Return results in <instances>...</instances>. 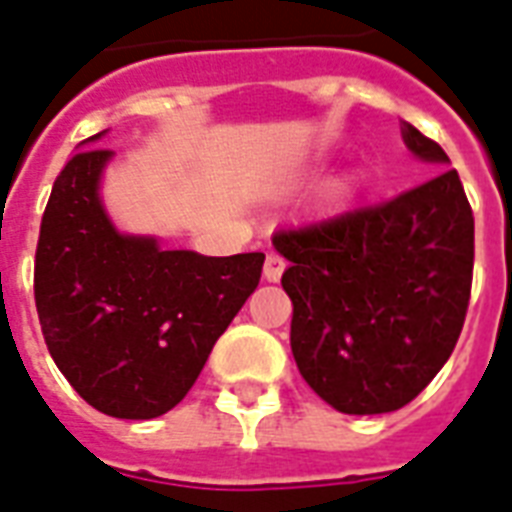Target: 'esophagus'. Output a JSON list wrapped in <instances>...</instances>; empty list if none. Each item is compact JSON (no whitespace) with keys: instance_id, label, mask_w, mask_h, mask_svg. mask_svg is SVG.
Masks as SVG:
<instances>
[{"instance_id":"1","label":"esophagus","mask_w":512,"mask_h":512,"mask_svg":"<svg viewBox=\"0 0 512 512\" xmlns=\"http://www.w3.org/2000/svg\"><path fill=\"white\" fill-rule=\"evenodd\" d=\"M283 269H285L283 256H277V253H269L267 261H264V277H267L269 283H277V280L283 277Z\"/></svg>"}]
</instances>
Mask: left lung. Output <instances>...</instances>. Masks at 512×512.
<instances>
[{
    "instance_id": "8db88e82",
    "label": "left lung",
    "mask_w": 512,
    "mask_h": 512,
    "mask_svg": "<svg viewBox=\"0 0 512 512\" xmlns=\"http://www.w3.org/2000/svg\"><path fill=\"white\" fill-rule=\"evenodd\" d=\"M408 152L441 173L334 219L280 229L291 261L299 374L342 414H387L417 398L454 352L473 285L475 221L441 146L403 122Z\"/></svg>"
}]
</instances>
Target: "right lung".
Segmentation results:
<instances>
[{
    "label": "right lung",
    "mask_w": 512,
    "mask_h": 512,
    "mask_svg": "<svg viewBox=\"0 0 512 512\" xmlns=\"http://www.w3.org/2000/svg\"><path fill=\"white\" fill-rule=\"evenodd\" d=\"M106 133V130H104ZM95 133L55 178L39 227L34 299L55 366L101 414L154 419L184 400L256 291L264 253L165 251L122 235L101 200L114 152Z\"/></svg>",
    "instance_id": "obj_1"
}]
</instances>
